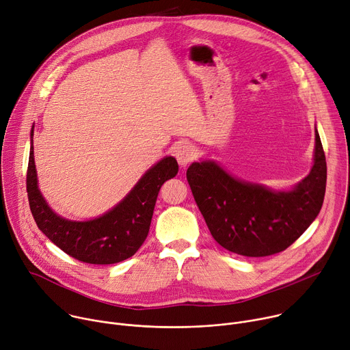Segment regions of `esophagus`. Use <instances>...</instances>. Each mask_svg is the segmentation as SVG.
Here are the masks:
<instances>
[{"label": "esophagus", "mask_w": 350, "mask_h": 350, "mask_svg": "<svg viewBox=\"0 0 350 350\" xmlns=\"http://www.w3.org/2000/svg\"><path fill=\"white\" fill-rule=\"evenodd\" d=\"M174 155H176V158H177L178 165H180L181 167H185L187 165H189V163L195 159V157H196V149H195V146H193L192 144H189V142H183V144H180V145L176 148Z\"/></svg>", "instance_id": "34e87169"}]
</instances>
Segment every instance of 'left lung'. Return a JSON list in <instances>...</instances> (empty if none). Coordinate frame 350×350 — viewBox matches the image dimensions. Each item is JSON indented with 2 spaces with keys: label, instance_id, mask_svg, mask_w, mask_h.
<instances>
[{
  "label": "left lung",
  "instance_id": "1",
  "mask_svg": "<svg viewBox=\"0 0 350 350\" xmlns=\"http://www.w3.org/2000/svg\"><path fill=\"white\" fill-rule=\"evenodd\" d=\"M187 180L213 238L230 252L260 258L285 251L317 217L327 162L316 130L314 166L291 192L239 181L215 162L192 163Z\"/></svg>",
  "mask_w": 350,
  "mask_h": 350
}]
</instances>
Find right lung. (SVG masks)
<instances>
[{
  "label": "right lung",
  "instance_id": "obj_1",
  "mask_svg": "<svg viewBox=\"0 0 350 350\" xmlns=\"http://www.w3.org/2000/svg\"><path fill=\"white\" fill-rule=\"evenodd\" d=\"M178 172L172 157L162 159L137 183L123 201L107 215L90 221H69L57 216L37 188L30 146L26 188L37 227L65 254L90 265H113L131 258L145 241L162 184Z\"/></svg>",
  "mask_w": 350,
  "mask_h": 350
}]
</instances>
